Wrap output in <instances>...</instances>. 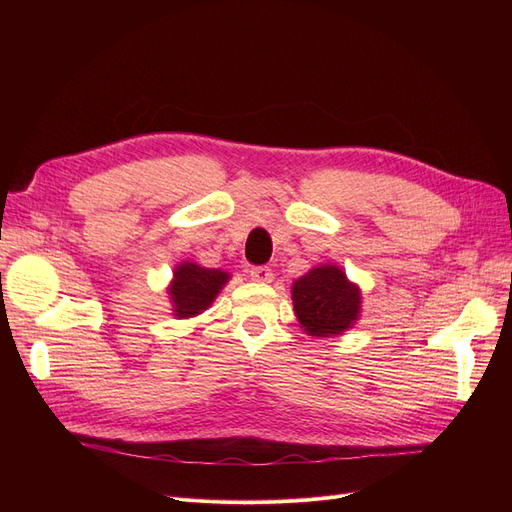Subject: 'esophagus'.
<instances>
[{
	"label": "esophagus",
	"instance_id": "1",
	"mask_svg": "<svg viewBox=\"0 0 512 512\" xmlns=\"http://www.w3.org/2000/svg\"><path fill=\"white\" fill-rule=\"evenodd\" d=\"M250 277H252V282L271 284L273 282V271L269 267H252Z\"/></svg>",
	"mask_w": 512,
	"mask_h": 512
}]
</instances>
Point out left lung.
<instances>
[{
    "instance_id": "obj_1",
    "label": "left lung",
    "mask_w": 512,
    "mask_h": 512,
    "mask_svg": "<svg viewBox=\"0 0 512 512\" xmlns=\"http://www.w3.org/2000/svg\"><path fill=\"white\" fill-rule=\"evenodd\" d=\"M292 309L312 337H335L361 318L363 294L342 267L324 262L292 282Z\"/></svg>"
}]
</instances>
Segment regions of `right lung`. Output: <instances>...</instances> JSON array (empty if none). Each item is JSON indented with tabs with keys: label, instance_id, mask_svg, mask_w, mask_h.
<instances>
[{
	"label": "right lung",
	"instance_id": "right-lung-1",
	"mask_svg": "<svg viewBox=\"0 0 512 512\" xmlns=\"http://www.w3.org/2000/svg\"><path fill=\"white\" fill-rule=\"evenodd\" d=\"M228 280L230 273L222 269H207L194 260H181L166 288L170 312L179 320L200 316L218 299Z\"/></svg>",
	"mask_w": 512,
	"mask_h": 512
}]
</instances>
